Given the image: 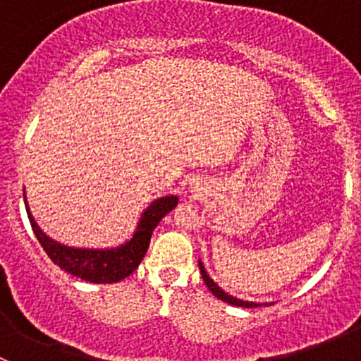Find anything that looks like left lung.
Masks as SVG:
<instances>
[{
  "mask_svg": "<svg viewBox=\"0 0 361 361\" xmlns=\"http://www.w3.org/2000/svg\"><path fill=\"white\" fill-rule=\"evenodd\" d=\"M199 269H201L202 279H204V283H206V286H207V288H209V292L213 293L214 297H218V298H220V300L227 302V304H232V305H238V307H258V305H262V304H257V302L239 300V298H235V297H232V295L225 293L224 290H221L220 286H218L216 283H214L213 279H211L209 276H207L206 269H204V265H202V262H201V260H199ZM264 305H267V304H264Z\"/></svg>",
  "mask_w": 361,
  "mask_h": 361,
  "instance_id": "obj_1",
  "label": "left lung"
}]
</instances>
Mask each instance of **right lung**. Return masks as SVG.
Listing matches in <instances>:
<instances>
[{
    "mask_svg": "<svg viewBox=\"0 0 361 361\" xmlns=\"http://www.w3.org/2000/svg\"><path fill=\"white\" fill-rule=\"evenodd\" d=\"M24 202L36 239L45 250V253L49 255L50 260L59 265L68 274L76 276L83 281L99 285V283H118L136 271L137 265L143 260L145 253H147L148 245H150L152 232L155 231L159 221L169 211H173V207H176L178 197L176 195H167V197H160L152 202L141 214V220L133 238L126 245L110 250L71 248V246H64L54 241L49 235L43 234L42 228L36 225L35 218L29 213L25 195Z\"/></svg>",
    "mask_w": 361,
    "mask_h": 361,
    "instance_id": "obj_1",
    "label": "right lung"
}]
</instances>
